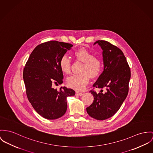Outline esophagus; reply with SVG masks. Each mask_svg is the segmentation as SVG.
Wrapping results in <instances>:
<instances>
[{
    "instance_id": "esophagus-1",
    "label": "esophagus",
    "mask_w": 153,
    "mask_h": 153,
    "mask_svg": "<svg viewBox=\"0 0 153 153\" xmlns=\"http://www.w3.org/2000/svg\"><path fill=\"white\" fill-rule=\"evenodd\" d=\"M76 94L77 95H80V96H81V95H82V92H79V91H76Z\"/></svg>"
}]
</instances>
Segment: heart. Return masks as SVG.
<instances>
[{"mask_svg":"<svg viewBox=\"0 0 153 153\" xmlns=\"http://www.w3.org/2000/svg\"><path fill=\"white\" fill-rule=\"evenodd\" d=\"M74 58L83 63L80 74L71 76L67 79V84L71 88L82 90L91 79L97 77L102 69L101 59L94 57V55L88 50L80 48L73 53ZM59 66L64 73L69 74L71 72V60L68 56H63L59 61Z\"/></svg>","mask_w":153,"mask_h":153,"instance_id":"obj_1","label":"heart"}]
</instances>
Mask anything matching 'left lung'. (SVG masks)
I'll return each mask as SVG.
<instances>
[{
  "label": "left lung",
  "instance_id": "8db88e82",
  "mask_svg": "<svg viewBox=\"0 0 153 153\" xmlns=\"http://www.w3.org/2000/svg\"><path fill=\"white\" fill-rule=\"evenodd\" d=\"M102 49L104 71L93 87L105 88V93L91 90L94 101L86 108L88 114L97 120L112 117L119 109L129 91V66L123 52L117 47L103 40L96 41Z\"/></svg>",
  "mask_w": 153,
  "mask_h": 153
}]
</instances>
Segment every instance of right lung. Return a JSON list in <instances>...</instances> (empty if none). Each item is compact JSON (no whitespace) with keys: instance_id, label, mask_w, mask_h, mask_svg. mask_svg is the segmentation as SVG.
I'll return each instance as SVG.
<instances>
[{"instance_id":"right-lung-1","label":"right lung","mask_w":153,"mask_h":153,"mask_svg":"<svg viewBox=\"0 0 153 153\" xmlns=\"http://www.w3.org/2000/svg\"><path fill=\"white\" fill-rule=\"evenodd\" d=\"M73 45L50 41L35 48L23 71L24 82L28 101L43 118L56 119L66 112L68 97L75 91L66 87L59 90L52 85L63 83V75L59 61Z\"/></svg>"}]
</instances>
